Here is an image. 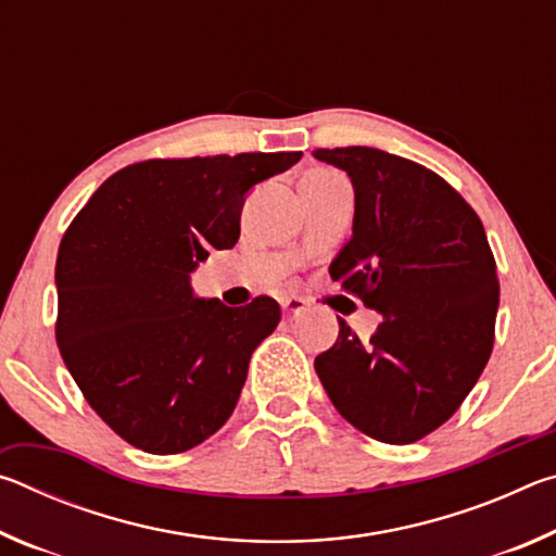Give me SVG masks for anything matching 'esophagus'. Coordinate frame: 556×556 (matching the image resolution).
<instances>
[{
    "label": "esophagus",
    "instance_id": "1",
    "mask_svg": "<svg viewBox=\"0 0 556 556\" xmlns=\"http://www.w3.org/2000/svg\"><path fill=\"white\" fill-rule=\"evenodd\" d=\"M306 306H308V301L301 299V296H287L285 301H281V308H285L287 318H294L299 314H304Z\"/></svg>",
    "mask_w": 556,
    "mask_h": 556
}]
</instances>
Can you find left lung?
<instances>
[{"mask_svg": "<svg viewBox=\"0 0 556 556\" xmlns=\"http://www.w3.org/2000/svg\"><path fill=\"white\" fill-rule=\"evenodd\" d=\"M314 156L355 188L353 238L331 279L382 314L370 343L338 318L316 375L363 434L414 444L451 419L491 357L501 299L493 250L478 213L431 168L370 147Z\"/></svg>", "mask_w": 556, "mask_h": 556, "instance_id": "1", "label": "left lung"}]
</instances>
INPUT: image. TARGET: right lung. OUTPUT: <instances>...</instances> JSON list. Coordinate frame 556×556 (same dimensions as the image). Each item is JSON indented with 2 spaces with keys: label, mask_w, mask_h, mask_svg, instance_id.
Here are the masks:
<instances>
[{
  "label": "right lung",
  "mask_w": 556,
  "mask_h": 556,
  "mask_svg": "<svg viewBox=\"0 0 556 556\" xmlns=\"http://www.w3.org/2000/svg\"><path fill=\"white\" fill-rule=\"evenodd\" d=\"M301 152L147 159L112 174L65 230L55 341L98 417L147 454H181L238 404L281 312L195 299L188 275L240 238L244 193Z\"/></svg>",
  "instance_id": "right-lung-1"
}]
</instances>
